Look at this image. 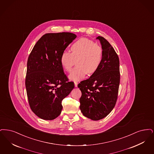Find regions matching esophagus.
Masks as SVG:
<instances>
[{
	"mask_svg": "<svg viewBox=\"0 0 154 154\" xmlns=\"http://www.w3.org/2000/svg\"><path fill=\"white\" fill-rule=\"evenodd\" d=\"M74 84H75V86L76 87L78 86V82L75 81V82H74Z\"/></svg>",
	"mask_w": 154,
	"mask_h": 154,
	"instance_id": "1",
	"label": "esophagus"
}]
</instances>
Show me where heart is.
<instances>
[{
  "label": "heart",
  "mask_w": 154,
  "mask_h": 154,
  "mask_svg": "<svg viewBox=\"0 0 154 154\" xmlns=\"http://www.w3.org/2000/svg\"><path fill=\"white\" fill-rule=\"evenodd\" d=\"M71 53L63 51L60 58L61 66L68 72L71 71L77 60V66L69 75L71 80H80L87 73H94L100 67L103 57V48L93 41L80 38L71 45Z\"/></svg>",
  "instance_id": "1"
}]
</instances>
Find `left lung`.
Segmentation results:
<instances>
[{"label":"left lung","instance_id":"left-lung-1","mask_svg":"<svg viewBox=\"0 0 154 154\" xmlns=\"http://www.w3.org/2000/svg\"><path fill=\"white\" fill-rule=\"evenodd\" d=\"M103 48L100 67L78 87L82 92L80 109L92 120H100L107 116L115 106L120 80L119 58L113 48L105 38L97 37Z\"/></svg>","mask_w":154,"mask_h":154}]
</instances>
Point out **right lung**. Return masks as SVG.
<instances>
[{
    "mask_svg": "<svg viewBox=\"0 0 154 154\" xmlns=\"http://www.w3.org/2000/svg\"><path fill=\"white\" fill-rule=\"evenodd\" d=\"M76 37L68 32L47 33L37 42L27 63L25 86L30 107L41 119L52 120L60 115L63 100L74 83L69 82L60 56Z\"/></svg>",
    "mask_w": 154,
    "mask_h": 154,
    "instance_id": "1",
    "label": "right lung"
}]
</instances>
